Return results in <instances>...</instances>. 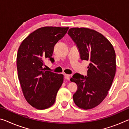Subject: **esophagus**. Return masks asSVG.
<instances>
[{
	"mask_svg": "<svg viewBox=\"0 0 129 129\" xmlns=\"http://www.w3.org/2000/svg\"><path fill=\"white\" fill-rule=\"evenodd\" d=\"M64 77H65V79H67V80H69L70 75H68V74H64Z\"/></svg>",
	"mask_w": 129,
	"mask_h": 129,
	"instance_id": "obj_1",
	"label": "esophagus"
}]
</instances>
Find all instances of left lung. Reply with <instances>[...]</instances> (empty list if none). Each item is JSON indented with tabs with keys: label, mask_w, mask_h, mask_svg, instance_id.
<instances>
[{
	"label": "left lung",
	"mask_w": 129,
	"mask_h": 129,
	"mask_svg": "<svg viewBox=\"0 0 129 129\" xmlns=\"http://www.w3.org/2000/svg\"><path fill=\"white\" fill-rule=\"evenodd\" d=\"M77 44L81 59L89 61L87 77L76 73L71 78L77 85L73 101L88 110L99 105L108 94L116 71L115 52L103 35L88 28H71L68 32Z\"/></svg>",
	"instance_id": "left-lung-1"
}]
</instances>
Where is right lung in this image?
<instances>
[{
    "label": "right lung",
    "instance_id": "right-lung-1",
    "mask_svg": "<svg viewBox=\"0 0 129 129\" xmlns=\"http://www.w3.org/2000/svg\"><path fill=\"white\" fill-rule=\"evenodd\" d=\"M68 27H44L30 34L19 48L17 75L26 101L39 110L52 106L64 80L62 74L45 71V60L52 57L54 47L64 36Z\"/></svg>",
    "mask_w": 129,
    "mask_h": 129
}]
</instances>
